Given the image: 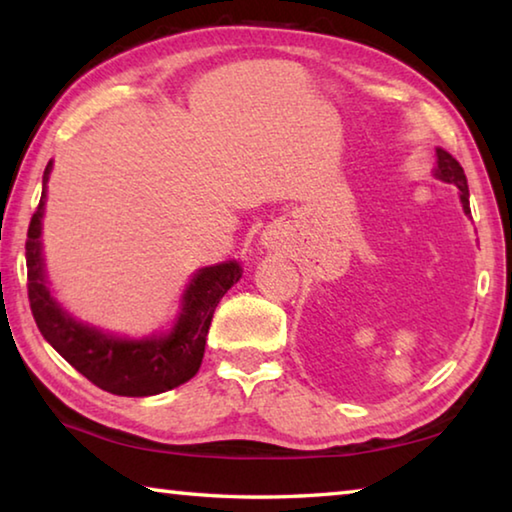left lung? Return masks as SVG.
I'll list each match as a JSON object with an SVG mask.
<instances>
[{"label": "left lung", "instance_id": "1", "mask_svg": "<svg viewBox=\"0 0 512 512\" xmlns=\"http://www.w3.org/2000/svg\"><path fill=\"white\" fill-rule=\"evenodd\" d=\"M438 169H436V176L440 180H445V183H452L458 187V192H461V203H463V210L465 214H470V189H467V178H465V171L461 164H458L456 158H452L447 151L438 149Z\"/></svg>", "mask_w": 512, "mask_h": 512}]
</instances>
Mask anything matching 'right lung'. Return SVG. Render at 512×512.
Returning <instances> with one entry per match:
<instances>
[{
	"mask_svg": "<svg viewBox=\"0 0 512 512\" xmlns=\"http://www.w3.org/2000/svg\"><path fill=\"white\" fill-rule=\"evenodd\" d=\"M51 162L42 183L47 185ZM45 207V192L31 216L27 232V291L31 314L42 336L51 343L69 366L101 391L121 397H146L171 391L192 379L201 368L205 336L219 300L232 284L239 282L237 262L207 266L198 271L183 296V311L173 332L160 339L121 341L101 334L99 329L76 323L67 311L51 298L40 255V219Z\"/></svg>",
	"mask_w": 512,
	"mask_h": 512,
	"instance_id": "add662e5",
	"label": "right lung"
}]
</instances>
